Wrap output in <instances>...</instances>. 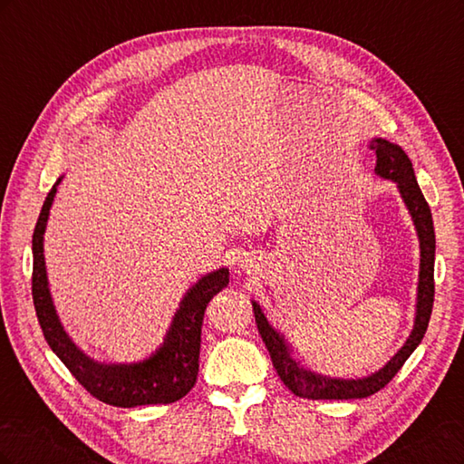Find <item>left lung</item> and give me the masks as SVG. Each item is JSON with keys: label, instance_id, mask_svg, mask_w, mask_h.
Segmentation results:
<instances>
[{"label": "left lung", "instance_id": "obj_1", "mask_svg": "<svg viewBox=\"0 0 464 464\" xmlns=\"http://www.w3.org/2000/svg\"><path fill=\"white\" fill-rule=\"evenodd\" d=\"M372 149L377 154L375 162V176L392 181L401 193V199L409 210L412 218L414 230L418 236L420 246V269H418V286H416V305H414V325L409 334V339L397 350L383 368L375 370L370 375L363 377H331L325 373L314 372L302 363L298 353H294V346L286 336L275 329L269 319L265 317L261 305L251 300L256 314V323L261 339L269 350L273 366L283 379V383L294 392V395L304 399H363L370 397L379 389H383L395 373L402 368V363L409 360L416 346L422 343L430 315L433 305V261H435V232L431 210L424 199L422 191L416 181L412 162L406 157V152L387 141L383 137L372 139Z\"/></svg>", "mask_w": 464, "mask_h": 464}]
</instances>
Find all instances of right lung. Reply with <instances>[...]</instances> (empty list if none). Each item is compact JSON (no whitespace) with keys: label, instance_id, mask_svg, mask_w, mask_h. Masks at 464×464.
I'll list each match as a JSON object with an SVG mask.
<instances>
[{"label":"right lung","instance_id":"right-lung-1","mask_svg":"<svg viewBox=\"0 0 464 464\" xmlns=\"http://www.w3.org/2000/svg\"><path fill=\"white\" fill-rule=\"evenodd\" d=\"M62 179L63 176L50 189L33 234V300L46 343L77 382L106 404L133 409L179 401L198 382L205 307L228 285V269L218 266L195 280L181 296L160 346L147 358L130 363H106L91 358L65 331L48 283L44 234Z\"/></svg>","mask_w":464,"mask_h":464}]
</instances>
